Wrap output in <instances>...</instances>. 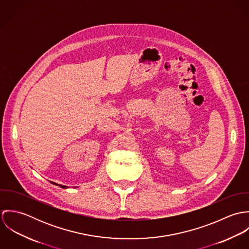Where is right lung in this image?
<instances>
[{
	"mask_svg": "<svg viewBox=\"0 0 249 249\" xmlns=\"http://www.w3.org/2000/svg\"><path fill=\"white\" fill-rule=\"evenodd\" d=\"M53 184H54V185H57V186H59V187H61V188H67V186H64V185H59V184H56V183H54V182H52Z\"/></svg>",
	"mask_w": 249,
	"mask_h": 249,
	"instance_id": "add662e5",
	"label": "right lung"
}]
</instances>
